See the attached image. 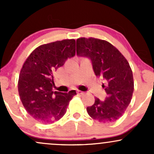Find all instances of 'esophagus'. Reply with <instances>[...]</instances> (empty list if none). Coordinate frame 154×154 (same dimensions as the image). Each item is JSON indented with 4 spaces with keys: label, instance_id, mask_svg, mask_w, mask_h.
Masks as SVG:
<instances>
[{
    "label": "esophagus",
    "instance_id": "esophagus-1",
    "mask_svg": "<svg viewBox=\"0 0 154 154\" xmlns=\"http://www.w3.org/2000/svg\"><path fill=\"white\" fill-rule=\"evenodd\" d=\"M77 93H78V94H79V95H83V94H85V92L78 90V91H77Z\"/></svg>",
    "mask_w": 154,
    "mask_h": 154
}]
</instances>
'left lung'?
Listing matches in <instances>:
<instances>
[{"instance_id":"8db88e82","label":"left lung","mask_w":154,"mask_h":154,"mask_svg":"<svg viewBox=\"0 0 154 154\" xmlns=\"http://www.w3.org/2000/svg\"><path fill=\"white\" fill-rule=\"evenodd\" d=\"M77 54L91 59L96 76L105 81L107 96L104 101L95 98L87 107L90 116L100 122L110 123L119 119L131 101L134 91L133 75L128 60L106 40L94 38L77 40Z\"/></svg>"}]
</instances>
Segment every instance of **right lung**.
I'll return each mask as SVG.
<instances>
[{
  "label": "right lung",
  "mask_w": 154,
  "mask_h": 154,
  "mask_svg": "<svg viewBox=\"0 0 154 154\" xmlns=\"http://www.w3.org/2000/svg\"><path fill=\"white\" fill-rule=\"evenodd\" d=\"M74 39L43 44L35 49L21 69L18 91L22 103L32 117L42 123L58 121L66 113L67 106L77 95L53 91L54 72L75 55Z\"/></svg>",
  "instance_id": "1"
}]
</instances>
